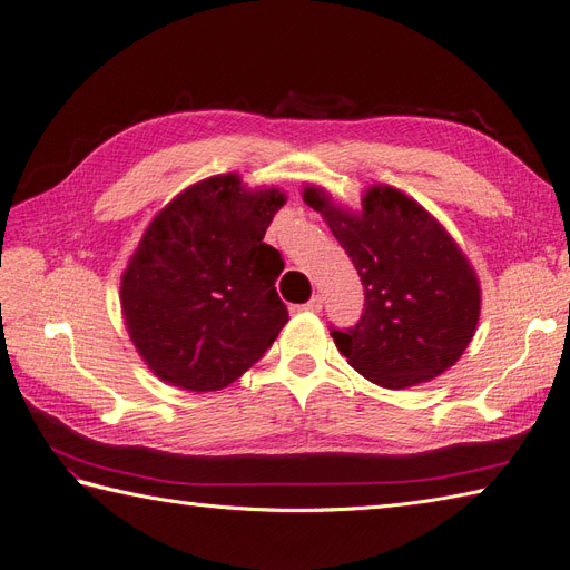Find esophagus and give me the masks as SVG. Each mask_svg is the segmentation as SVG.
<instances>
[{"instance_id": "esophagus-1", "label": "esophagus", "mask_w": 570, "mask_h": 570, "mask_svg": "<svg viewBox=\"0 0 570 570\" xmlns=\"http://www.w3.org/2000/svg\"><path fill=\"white\" fill-rule=\"evenodd\" d=\"M304 312H312V314H318L321 312V308H323V297L321 295H314L312 299H308L304 306Z\"/></svg>"}]
</instances>
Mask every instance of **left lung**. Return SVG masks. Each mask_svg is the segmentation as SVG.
<instances>
[{"label": "left lung", "mask_w": 570, "mask_h": 570, "mask_svg": "<svg viewBox=\"0 0 570 570\" xmlns=\"http://www.w3.org/2000/svg\"><path fill=\"white\" fill-rule=\"evenodd\" d=\"M304 202L321 212L364 285V314L331 335L371 383L404 390L454 366L475 333L480 285L469 258L419 202L371 187L361 214L342 212L323 189Z\"/></svg>", "instance_id": "obj_1"}]
</instances>
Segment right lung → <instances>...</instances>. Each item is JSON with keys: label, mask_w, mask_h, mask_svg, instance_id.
I'll return each instance as SVG.
<instances>
[{"label": "right lung", "mask_w": 570, "mask_h": 570, "mask_svg": "<svg viewBox=\"0 0 570 570\" xmlns=\"http://www.w3.org/2000/svg\"><path fill=\"white\" fill-rule=\"evenodd\" d=\"M278 189L237 176L187 187L149 223L120 283L130 340L164 383L189 392L230 385L289 321L275 292L278 249L264 243Z\"/></svg>", "instance_id": "add662e5"}]
</instances>
